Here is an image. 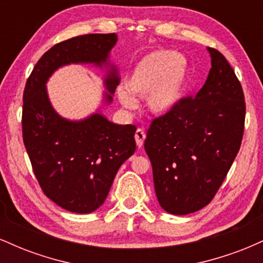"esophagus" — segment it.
Returning a JSON list of instances; mask_svg holds the SVG:
<instances>
[{
	"mask_svg": "<svg viewBox=\"0 0 263 263\" xmlns=\"http://www.w3.org/2000/svg\"><path fill=\"white\" fill-rule=\"evenodd\" d=\"M135 140H136V143H137L138 148H141V147L143 146L144 140H146V132H144L142 128H138L135 134Z\"/></svg>",
	"mask_w": 263,
	"mask_h": 263,
	"instance_id": "34e87169",
	"label": "esophagus"
}]
</instances>
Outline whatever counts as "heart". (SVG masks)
Returning <instances> with one entry per match:
<instances>
[{
  "label": "heart",
  "mask_w": 263,
  "mask_h": 263,
  "mask_svg": "<svg viewBox=\"0 0 263 263\" xmlns=\"http://www.w3.org/2000/svg\"><path fill=\"white\" fill-rule=\"evenodd\" d=\"M188 63L178 53L155 50L144 55L119 89V99L127 108L136 106L134 96H146L151 112L165 115L180 101L185 85Z\"/></svg>",
  "instance_id": "obj_1"
}]
</instances>
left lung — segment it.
Returning a JSON list of instances; mask_svg holds the SVG:
<instances>
[{"mask_svg": "<svg viewBox=\"0 0 263 263\" xmlns=\"http://www.w3.org/2000/svg\"><path fill=\"white\" fill-rule=\"evenodd\" d=\"M208 50L211 69L204 86L153 120L144 141L157 199L174 215L194 213L213 200L245 128L242 86L225 57L214 48Z\"/></svg>", "mask_w": 263, "mask_h": 263, "instance_id": "left-lung-1", "label": "left lung"}]
</instances>
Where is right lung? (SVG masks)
<instances>
[{
    "mask_svg": "<svg viewBox=\"0 0 263 263\" xmlns=\"http://www.w3.org/2000/svg\"><path fill=\"white\" fill-rule=\"evenodd\" d=\"M117 35L84 34L60 42L33 68L23 91V142L42 190L63 209L87 214L101 206L117 171L135 153L134 125H116L101 114L69 121L54 111L48 99V78L70 63L101 66ZM106 101L119 85L112 69L105 80Z\"/></svg>",
    "mask_w": 263,
    "mask_h": 263,
    "instance_id": "add662e5",
    "label": "right lung"
}]
</instances>
